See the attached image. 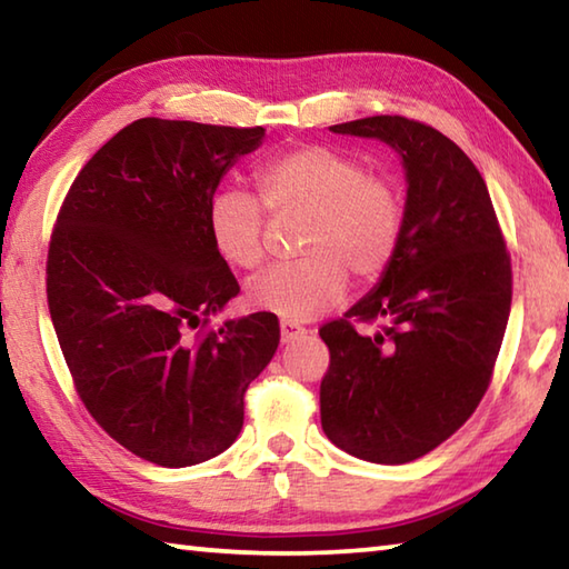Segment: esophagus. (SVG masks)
<instances>
[{"instance_id":"esophagus-1","label":"esophagus","mask_w":569,"mask_h":569,"mask_svg":"<svg viewBox=\"0 0 569 569\" xmlns=\"http://www.w3.org/2000/svg\"><path fill=\"white\" fill-rule=\"evenodd\" d=\"M308 333V329H303V326H298L296 321H281V339H283V343H288V341H293V339H301V336H306Z\"/></svg>"}]
</instances>
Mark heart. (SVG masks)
I'll list each match as a JSON object with an SVG mask.
<instances>
[{
    "mask_svg": "<svg viewBox=\"0 0 569 569\" xmlns=\"http://www.w3.org/2000/svg\"><path fill=\"white\" fill-rule=\"evenodd\" d=\"M258 198L273 216L303 218L298 261L276 266L248 283V303L286 321H308L339 301L346 273L371 283L399 253L407 208L397 182L371 172L349 150L298 146L256 170ZM261 203L243 190L223 188L208 203L206 226L216 253L240 271L266 261Z\"/></svg>",
    "mask_w": 569,
    "mask_h": 569,
    "instance_id": "b5f03b06",
    "label": "heart"
}]
</instances>
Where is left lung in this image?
<instances>
[{
    "mask_svg": "<svg viewBox=\"0 0 569 569\" xmlns=\"http://www.w3.org/2000/svg\"><path fill=\"white\" fill-rule=\"evenodd\" d=\"M331 130L389 142L409 190L399 253L377 291L319 329L331 353L321 427L353 457L407 465L455 435L487 393L512 306V261L485 178L447 134L401 114Z\"/></svg>",
    "mask_w": 569,
    "mask_h": 569,
    "instance_id": "obj_1",
    "label": "left lung"
}]
</instances>
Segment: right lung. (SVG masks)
I'll list each match as a JSON object with an SVG mask.
<instances>
[{
	"label": "right lung",
	"instance_id": "1",
	"mask_svg": "<svg viewBox=\"0 0 569 569\" xmlns=\"http://www.w3.org/2000/svg\"><path fill=\"white\" fill-rule=\"evenodd\" d=\"M263 128L142 118L67 190L47 250V303L77 397L134 457L190 467L243 427L248 383L273 359L268 311L210 326L240 286L206 213Z\"/></svg>",
	"mask_w": 569,
	"mask_h": 569
}]
</instances>
